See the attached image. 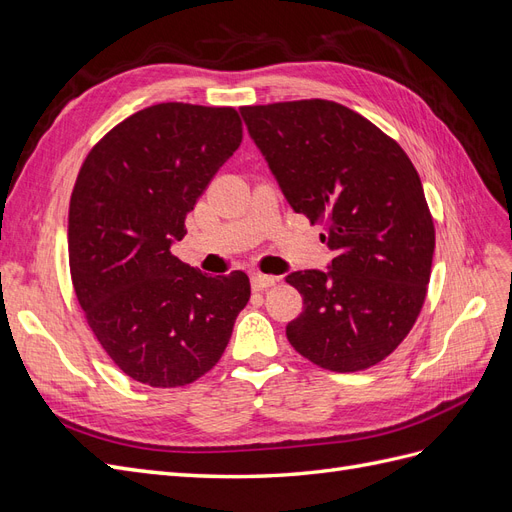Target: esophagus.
<instances>
[{"label":"esophagus","instance_id":"34e87169","mask_svg":"<svg viewBox=\"0 0 512 512\" xmlns=\"http://www.w3.org/2000/svg\"><path fill=\"white\" fill-rule=\"evenodd\" d=\"M250 280H252V288H254L256 292L267 290V288H271V286L277 284V277H275V275H262V273H252Z\"/></svg>","mask_w":512,"mask_h":512}]
</instances>
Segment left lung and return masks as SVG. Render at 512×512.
Instances as JSON below:
<instances>
[{
    "instance_id": "left-lung-1",
    "label": "left lung",
    "mask_w": 512,
    "mask_h": 512,
    "mask_svg": "<svg viewBox=\"0 0 512 512\" xmlns=\"http://www.w3.org/2000/svg\"><path fill=\"white\" fill-rule=\"evenodd\" d=\"M241 117L292 211L322 222L335 252L327 271L286 277L303 297L288 342L339 374L380 363L410 333L431 275L436 230L416 168L331 100L243 106Z\"/></svg>"
}]
</instances>
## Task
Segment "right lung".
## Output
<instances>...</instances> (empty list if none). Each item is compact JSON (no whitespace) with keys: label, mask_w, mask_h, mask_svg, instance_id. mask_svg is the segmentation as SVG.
Listing matches in <instances>:
<instances>
[{"label":"right lung","mask_w":512,"mask_h":512,"mask_svg":"<svg viewBox=\"0 0 512 512\" xmlns=\"http://www.w3.org/2000/svg\"><path fill=\"white\" fill-rule=\"evenodd\" d=\"M241 132L230 106L156 104L108 132L76 177L68 215L76 299L100 346L136 382L168 389L207 374L250 301L243 271L213 277L170 252Z\"/></svg>","instance_id":"1"}]
</instances>
